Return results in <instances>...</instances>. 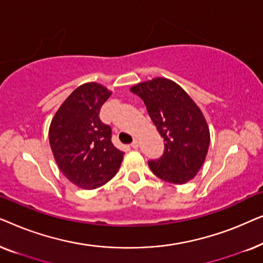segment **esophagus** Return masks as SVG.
I'll list each match as a JSON object with an SVG mask.
<instances>
[{"label":"esophagus","mask_w":263,"mask_h":263,"mask_svg":"<svg viewBox=\"0 0 263 263\" xmlns=\"http://www.w3.org/2000/svg\"><path fill=\"white\" fill-rule=\"evenodd\" d=\"M139 145H140V143H139V141H138V140H134V141H133L132 143H130V146H132V148H138V147H139Z\"/></svg>","instance_id":"1"}]
</instances>
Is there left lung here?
<instances>
[{"label": "left lung", "mask_w": 263, "mask_h": 263, "mask_svg": "<svg viewBox=\"0 0 263 263\" xmlns=\"http://www.w3.org/2000/svg\"><path fill=\"white\" fill-rule=\"evenodd\" d=\"M130 91L143 100L165 141L163 156L148 161L153 174L174 184H183L195 177L210 146V129L199 106L167 79L142 82Z\"/></svg>", "instance_id": "1"}]
</instances>
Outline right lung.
<instances>
[{
  "instance_id": "add662e5",
  "label": "right lung",
  "mask_w": 263,
  "mask_h": 263,
  "mask_svg": "<svg viewBox=\"0 0 263 263\" xmlns=\"http://www.w3.org/2000/svg\"><path fill=\"white\" fill-rule=\"evenodd\" d=\"M111 96L102 85L78 87L57 111L49 141L62 174L82 189L99 188L117 174L123 154L112 143V130L99 112Z\"/></svg>"
}]
</instances>
